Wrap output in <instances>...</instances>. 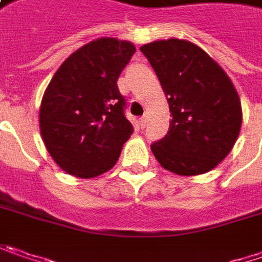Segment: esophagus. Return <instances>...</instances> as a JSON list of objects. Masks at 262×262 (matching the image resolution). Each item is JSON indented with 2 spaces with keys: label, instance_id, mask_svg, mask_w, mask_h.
Here are the masks:
<instances>
[{
  "label": "esophagus",
  "instance_id": "34e87169",
  "mask_svg": "<svg viewBox=\"0 0 262 262\" xmlns=\"http://www.w3.org/2000/svg\"><path fill=\"white\" fill-rule=\"evenodd\" d=\"M146 123H148V116H142L139 118V126H141V129H145Z\"/></svg>",
  "mask_w": 262,
  "mask_h": 262
}]
</instances>
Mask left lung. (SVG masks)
I'll list each match as a JSON object with an SVG mask.
<instances>
[{"label": "left lung", "instance_id": "left-lung-1", "mask_svg": "<svg viewBox=\"0 0 262 262\" xmlns=\"http://www.w3.org/2000/svg\"><path fill=\"white\" fill-rule=\"evenodd\" d=\"M169 102L167 135L151 144L164 169L202 175L228 156L242 126L237 92L224 70L199 46L170 38L141 47Z\"/></svg>", "mask_w": 262, "mask_h": 262}]
</instances>
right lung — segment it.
<instances>
[{
	"label": "right lung",
	"instance_id": "obj_1",
	"mask_svg": "<svg viewBox=\"0 0 262 262\" xmlns=\"http://www.w3.org/2000/svg\"><path fill=\"white\" fill-rule=\"evenodd\" d=\"M136 52L129 41L99 38L56 71L39 108L47 151L67 173L95 178L118 160L133 133L117 80Z\"/></svg>",
	"mask_w": 262,
	"mask_h": 262
}]
</instances>
